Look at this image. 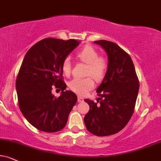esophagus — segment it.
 <instances>
[{
	"label": "esophagus",
	"instance_id": "1",
	"mask_svg": "<svg viewBox=\"0 0 161 161\" xmlns=\"http://www.w3.org/2000/svg\"><path fill=\"white\" fill-rule=\"evenodd\" d=\"M83 101H84V98H83L82 97L78 96V98H77V102H83Z\"/></svg>",
	"mask_w": 161,
	"mask_h": 161
}]
</instances>
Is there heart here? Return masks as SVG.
Listing matches in <instances>:
<instances>
[{
	"instance_id": "b5f03b06",
	"label": "heart",
	"mask_w": 161,
	"mask_h": 161,
	"mask_svg": "<svg viewBox=\"0 0 161 161\" xmlns=\"http://www.w3.org/2000/svg\"><path fill=\"white\" fill-rule=\"evenodd\" d=\"M77 57L79 60L88 65L86 75H90L96 81H101L104 79L108 71V64L106 59L99 57V53L96 49L90 45H86L77 51ZM62 69L64 75L71 74V62L69 57H66L63 60ZM94 85V81L91 77L74 78L69 83L71 90L80 95L86 94L93 89Z\"/></svg>"
}]
</instances>
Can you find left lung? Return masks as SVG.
Segmentation results:
<instances>
[{
	"label": "left lung",
	"instance_id": "left-lung-1",
	"mask_svg": "<svg viewBox=\"0 0 161 161\" xmlns=\"http://www.w3.org/2000/svg\"><path fill=\"white\" fill-rule=\"evenodd\" d=\"M94 43L107 53L108 67L96 90L100 96L98 104L84 100L90 105V110L84 120L90 133L110 136L124 128L132 116L140 84L132 59L125 51L112 42L99 40Z\"/></svg>",
	"mask_w": 161,
	"mask_h": 161
}]
</instances>
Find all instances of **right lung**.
Wrapping results in <instances>:
<instances>
[{
	"mask_svg": "<svg viewBox=\"0 0 161 161\" xmlns=\"http://www.w3.org/2000/svg\"><path fill=\"white\" fill-rule=\"evenodd\" d=\"M80 41L47 38L29 49L21 63L15 82L19 108L25 118L42 131L62 130L77 101L72 91L65 90L63 60ZM60 88L58 98L51 92L52 86Z\"/></svg>",
	"mask_w": 161,
	"mask_h": 161,
	"instance_id": "obj_1",
	"label": "right lung"
}]
</instances>
